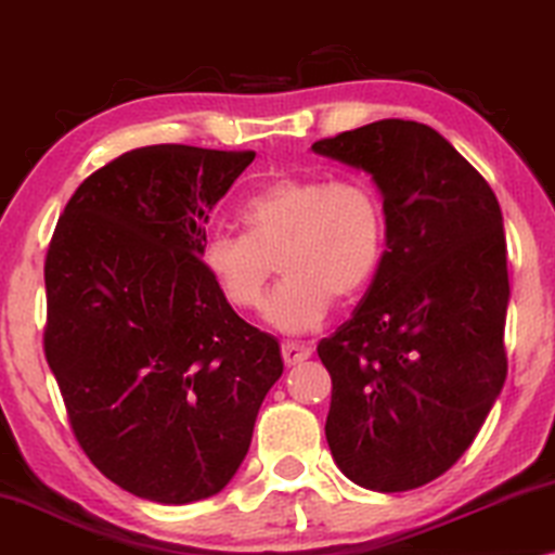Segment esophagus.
<instances>
[{"label":"esophagus","instance_id":"34e87169","mask_svg":"<svg viewBox=\"0 0 555 555\" xmlns=\"http://www.w3.org/2000/svg\"><path fill=\"white\" fill-rule=\"evenodd\" d=\"M310 356V348L302 344H283V361L285 366H298Z\"/></svg>","mask_w":555,"mask_h":555}]
</instances>
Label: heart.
Segmentation results:
<instances>
[{"mask_svg": "<svg viewBox=\"0 0 555 555\" xmlns=\"http://www.w3.org/2000/svg\"><path fill=\"white\" fill-rule=\"evenodd\" d=\"M242 234L219 232L202 245V268L234 310L264 298L272 260L283 275L264 302V321L280 333H308L333 298L353 300L384 260L382 199L361 181L275 177L240 204Z\"/></svg>", "mask_w": 555, "mask_h": 555, "instance_id": "1", "label": "heart"}]
</instances>
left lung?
<instances>
[{"mask_svg":"<svg viewBox=\"0 0 555 555\" xmlns=\"http://www.w3.org/2000/svg\"><path fill=\"white\" fill-rule=\"evenodd\" d=\"M313 151L371 173L386 217L382 268L318 344L333 382L325 439L361 488H422L465 454L505 384L503 211L475 166L416 120H376Z\"/></svg>","mask_w":555,"mask_h":555,"instance_id":"left-lung-1","label":"left lung"}]
</instances>
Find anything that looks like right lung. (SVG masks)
I'll return each mask as SVG.
<instances>
[{"label": "right lung", "mask_w": 555, "mask_h": 555, "mask_svg": "<svg viewBox=\"0 0 555 555\" xmlns=\"http://www.w3.org/2000/svg\"><path fill=\"white\" fill-rule=\"evenodd\" d=\"M255 151L133 149L67 202L44 260V359L90 462L135 498L217 495L245 460L280 344L202 268L209 211Z\"/></svg>", "instance_id": "1"}]
</instances>
